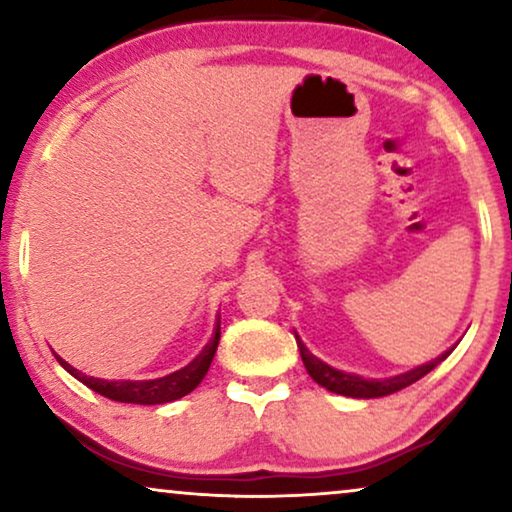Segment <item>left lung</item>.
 <instances>
[{"label": "left lung", "mask_w": 512, "mask_h": 512, "mask_svg": "<svg viewBox=\"0 0 512 512\" xmlns=\"http://www.w3.org/2000/svg\"><path fill=\"white\" fill-rule=\"evenodd\" d=\"M296 342H298L300 356H303L307 373H310L312 380L321 384L324 389L333 391V394L349 396V398H380V396L396 394V391L410 387L412 382L422 380L426 373H431V370L436 368L440 361H445L447 356L452 354V349H447V352L436 356V359H431L429 363H422V366L412 368V370H408V373L384 377V380H373V377H361V375L345 373V370L328 366V363L317 359V356H314L310 349L303 345V340H300L298 335H296Z\"/></svg>", "instance_id": "left-lung-1"}]
</instances>
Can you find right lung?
<instances>
[{
	"instance_id": "right-lung-1",
	"label": "right lung",
	"mask_w": 512,
	"mask_h": 512,
	"mask_svg": "<svg viewBox=\"0 0 512 512\" xmlns=\"http://www.w3.org/2000/svg\"><path fill=\"white\" fill-rule=\"evenodd\" d=\"M221 340V321H216L212 340L207 342L205 349L195 356V359L174 373L158 377V380H100V377H90L74 366H69L65 359L55 356L60 361V366L67 370L69 375H74L76 380L86 384L88 389L97 391L104 398L118 403H139V405H160V403H172L177 398L191 394V391L202 382V377L207 375L212 359L216 354Z\"/></svg>"
}]
</instances>
